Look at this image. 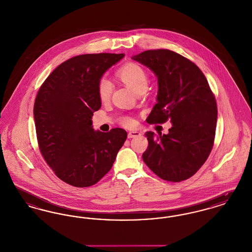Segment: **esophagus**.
Masks as SVG:
<instances>
[{
  "mask_svg": "<svg viewBox=\"0 0 252 252\" xmlns=\"http://www.w3.org/2000/svg\"><path fill=\"white\" fill-rule=\"evenodd\" d=\"M140 135H141V133H140V132L134 130V131L128 132L127 137H128V138H134V137H137V136H140Z\"/></svg>",
  "mask_w": 252,
  "mask_h": 252,
  "instance_id": "1",
  "label": "esophagus"
}]
</instances>
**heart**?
<instances>
[{"mask_svg":"<svg viewBox=\"0 0 252 252\" xmlns=\"http://www.w3.org/2000/svg\"><path fill=\"white\" fill-rule=\"evenodd\" d=\"M117 77L121 81L127 86L132 91L139 94L145 93L148 88V76L144 69L133 62L123 65L116 72ZM112 84L107 80L102 79L98 84V95L102 102H107L109 100L112 94ZM122 124L126 126H129L134 124V121L130 117H125L122 120Z\"/></svg>","mask_w":252,"mask_h":252,"instance_id":"heart-1","label":"heart"}]
</instances>
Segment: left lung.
Segmentation results:
<instances>
[{
    "instance_id": "8db88e82",
    "label": "left lung",
    "mask_w": 252,
    "mask_h": 252,
    "mask_svg": "<svg viewBox=\"0 0 252 252\" xmlns=\"http://www.w3.org/2000/svg\"><path fill=\"white\" fill-rule=\"evenodd\" d=\"M155 73L157 104L146 122L173 126L168 134L145 133V164L162 180L180 182L193 176L214 146L217 107L201 70L191 60L166 50H148L132 57Z\"/></svg>"
}]
</instances>
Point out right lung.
<instances>
[{"label": "right lung", "instance_id": "1", "mask_svg": "<svg viewBox=\"0 0 252 252\" xmlns=\"http://www.w3.org/2000/svg\"><path fill=\"white\" fill-rule=\"evenodd\" d=\"M124 54H87L57 67L39 88L34 105L40 153L58 178L74 187L94 185L111 169L126 140L123 128L94 131L101 108L98 84Z\"/></svg>", "mask_w": 252, "mask_h": 252}]
</instances>
